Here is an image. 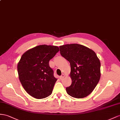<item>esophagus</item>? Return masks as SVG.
Masks as SVG:
<instances>
[{
	"label": "esophagus",
	"instance_id": "34e87169",
	"mask_svg": "<svg viewBox=\"0 0 120 120\" xmlns=\"http://www.w3.org/2000/svg\"><path fill=\"white\" fill-rule=\"evenodd\" d=\"M64 76H65V75L63 74V75H62L60 76L59 78H60V79H63L64 78Z\"/></svg>",
	"mask_w": 120,
	"mask_h": 120
}]
</instances>
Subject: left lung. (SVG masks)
<instances>
[{
  "label": "left lung",
  "instance_id": "obj_1",
  "mask_svg": "<svg viewBox=\"0 0 120 120\" xmlns=\"http://www.w3.org/2000/svg\"><path fill=\"white\" fill-rule=\"evenodd\" d=\"M59 48L61 56L69 61L71 67L72 83L66 88L67 94L76 98L87 97L99 81V59L93 50L81 45L67 44Z\"/></svg>",
  "mask_w": 120,
  "mask_h": 120
}]
</instances>
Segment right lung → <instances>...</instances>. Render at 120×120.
Returning a JSON list of instances; mask_svg holds the SVG:
<instances>
[{
	"instance_id": "add662e5",
	"label": "right lung",
	"mask_w": 120,
	"mask_h": 120,
	"mask_svg": "<svg viewBox=\"0 0 120 120\" xmlns=\"http://www.w3.org/2000/svg\"><path fill=\"white\" fill-rule=\"evenodd\" d=\"M59 51L54 45H39L27 51L18 64L20 81L25 90L36 99L52 94L57 79L49 66V61Z\"/></svg>"
}]
</instances>
